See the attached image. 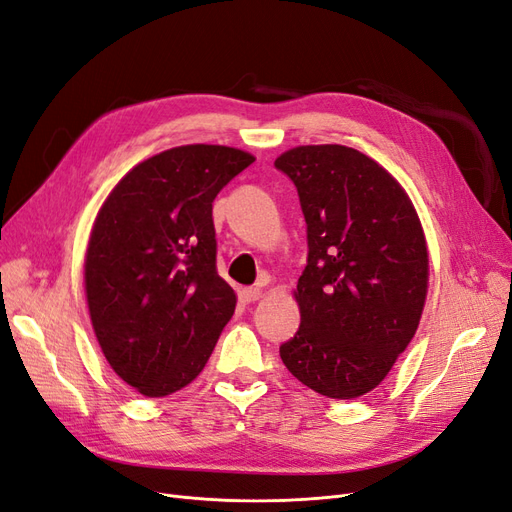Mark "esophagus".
Returning <instances> with one entry per match:
<instances>
[{"label": "esophagus", "instance_id": "34e87169", "mask_svg": "<svg viewBox=\"0 0 512 512\" xmlns=\"http://www.w3.org/2000/svg\"><path fill=\"white\" fill-rule=\"evenodd\" d=\"M239 296H241V301H243V303H254V301H258V298L262 296V290H260V286H254V288H241Z\"/></svg>", "mask_w": 512, "mask_h": 512}]
</instances>
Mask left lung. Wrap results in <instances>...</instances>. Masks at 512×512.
<instances>
[{"instance_id": "left-lung-1", "label": "left lung", "mask_w": 512, "mask_h": 512, "mask_svg": "<svg viewBox=\"0 0 512 512\" xmlns=\"http://www.w3.org/2000/svg\"><path fill=\"white\" fill-rule=\"evenodd\" d=\"M275 167L298 190L309 243L294 290L301 328L279 356L317 394L364 396L417 332L430 277L424 228L394 175L354 148L296 146Z\"/></svg>"}]
</instances>
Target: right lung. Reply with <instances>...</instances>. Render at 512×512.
I'll return each instance as SVG.
<instances>
[{"label": "right lung", "mask_w": 512, "mask_h": 512, "mask_svg": "<svg viewBox=\"0 0 512 512\" xmlns=\"http://www.w3.org/2000/svg\"><path fill=\"white\" fill-rule=\"evenodd\" d=\"M254 161L228 146L171 148L135 165L97 211L86 305L105 360L135 392L161 398L195 381L233 317L211 203Z\"/></svg>", "instance_id": "1"}]
</instances>
